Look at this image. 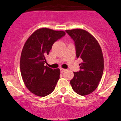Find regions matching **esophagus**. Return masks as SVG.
<instances>
[{"mask_svg": "<svg viewBox=\"0 0 121 121\" xmlns=\"http://www.w3.org/2000/svg\"><path fill=\"white\" fill-rule=\"evenodd\" d=\"M60 72L61 73H63V72H64V71H66L65 69H64V68H60Z\"/></svg>", "mask_w": 121, "mask_h": 121, "instance_id": "obj_1", "label": "esophagus"}]
</instances>
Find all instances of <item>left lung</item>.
Returning a JSON list of instances; mask_svg holds the SVG:
<instances>
[{"label": "left lung", "mask_w": 121, "mask_h": 121, "mask_svg": "<svg viewBox=\"0 0 121 121\" xmlns=\"http://www.w3.org/2000/svg\"><path fill=\"white\" fill-rule=\"evenodd\" d=\"M75 42L76 57L82 60L79 72L70 81L76 93L85 96L98 86L104 71V57L98 40L89 32L80 28L66 30Z\"/></svg>", "instance_id": "8db88e82"}]
</instances>
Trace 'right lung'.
<instances>
[{
    "mask_svg": "<svg viewBox=\"0 0 121 121\" xmlns=\"http://www.w3.org/2000/svg\"><path fill=\"white\" fill-rule=\"evenodd\" d=\"M65 35L64 31L42 28L32 33L23 45L20 60L21 76L26 88L36 96L50 95L59 79V68L52 69L44 64L53 43Z\"/></svg>",
    "mask_w": 121,
    "mask_h": 121,
    "instance_id": "right-lung-1",
    "label": "right lung"
}]
</instances>
